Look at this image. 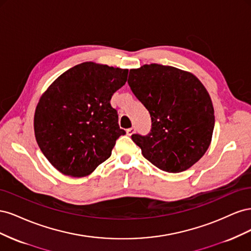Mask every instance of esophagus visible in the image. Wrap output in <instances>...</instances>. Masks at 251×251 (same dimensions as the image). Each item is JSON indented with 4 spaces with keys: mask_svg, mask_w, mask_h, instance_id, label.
Returning a JSON list of instances; mask_svg holds the SVG:
<instances>
[{
    "mask_svg": "<svg viewBox=\"0 0 251 251\" xmlns=\"http://www.w3.org/2000/svg\"><path fill=\"white\" fill-rule=\"evenodd\" d=\"M134 133H135V127H134V126H132V127H130V128H127V130H126V134H127L128 136L133 135Z\"/></svg>",
    "mask_w": 251,
    "mask_h": 251,
    "instance_id": "34e87169",
    "label": "esophagus"
}]
</instances>
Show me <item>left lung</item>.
<instances>
[{"label": "left lung", "mask_w": 251, "mask_h": 251, "mask_svg": "<svg viewBox=\"0 0 251 251\" xmlns=\"http://www.w3.org/2000/svg\"><path fill=\"white\" fill-rule=\"evenodd\" d=\"M127 82L151 119L147 136L132 135L143 157L168 173L198 162L215 126L214 107L203 83L191 72L158 64L131 69Z\"/></svg>", "instance_id": "obj_1"}]
</instances>
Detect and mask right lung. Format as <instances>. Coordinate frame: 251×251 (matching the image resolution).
Masks as SVG:
<instances>
[{"mask_svg":"<svg viewBox=\"0 0 251 251\" xmlns=\"http://www.w3.org/2000/svg\"><path fill=\"white\" fill-rule=\"evenodd\" d=\"M127 69L86 62L58 76L41 96L34 135L43 154L70 177L88 176L111 156L119 136L112 95L123 87Z\"/></svg>","mask_w":251,"mask_h":251,"instance_id":"add662e5","label":"right lung"}]
</instances>
